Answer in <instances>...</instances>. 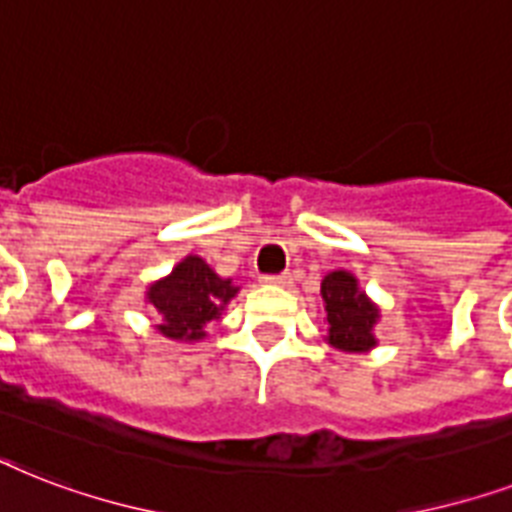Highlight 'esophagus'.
<instances>
[{"mask_svg": "<svg viewBox=\"0 0 512 512\" xmlns=\"http://www.w3.org/2000/svg\"><path fill=\"white\" fill-rule=\"evenodd\" d=\"M289 273H268V276H263V284H273V287H287L289 284Z\"/></svg>", "mask_w": 512, "mask_h": 512, "instance_id": "1", "label": "esophagus"}]
</instances>
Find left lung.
<instances>
[{
	"mask_svg": "<svg viewBox=\"0 0 512 512\" xmlns=\"http://www.w3.org/2000/svg\"><path fill=\"white\" fill-rule=\"evenodd\" d=\"M321 297L327 303L329 342L340 350L372 348L377 308L366 300L364 292H358L356 279L345 271L329 273L321 281Z\"/></svg>",
	"mask_w": 512,
	"mask_h": 512,
	"instance_id": "8db88e82",
	"label": "left lung"
}]
</instances>
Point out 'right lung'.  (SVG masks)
Here are the masks:
<instances>
[{
	"label": "right lung",
	"instance_id": "1",
	"mask_svg": "<svg viewBox=\"0 0 512 512\" xmlns=\"http://www.w3.org/2000/svg\"><path fill=\"white\" fill-rule=\"evenodd\" d=\"M236 295L231 281L220 279L201 257H185L172 276L148 292V303L162 316L159 332L172 340H201L204 324L220 319L223 305Z\"/></svg>",
	"mask_w": 512,
	"mask_h": 512
}]
</instances>
